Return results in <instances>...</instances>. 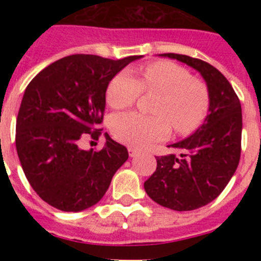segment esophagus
Here are the masks:
<instances>
[{"instance_id": "obj_1", "label": "esophagus", "mask_w": 261, "mask_h": 261, "mask_svg": "<svg viewBox=\"0 0 261 261\" xmlns=\"http://www.w3.org/2000/svg\"><path fill=\"white\" fill-rule=\"evenodd\" d=\"M128 153H129V156H135L136 154H137V150L133 149V147H128Z\"/></svg>"}]
</instances>
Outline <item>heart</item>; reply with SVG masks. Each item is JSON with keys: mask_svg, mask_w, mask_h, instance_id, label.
I'll return each instance as SVG.
<instances>
[{"mask_svg": "<svg viewBox=\"0 0 261 261\" xmlns=\"http://www.w3.org/2000/svg\"><path fill=\"white\" fill-rule=\"evenodd\" d=\"M142 91L161 94L154 108L155 116L124 112L112 116L110 129L115 138L142 149L162 141L171 132L190 135L202 123L208 111V90L190 71L171 61L147 64L136 78L129 70L117 73L108 85L106 99L115 110L130 107Z\"/></svg>", "mask_w": 261, "mask_h": 261, "instance_id": "1", "label": "heart"}]
</instances>
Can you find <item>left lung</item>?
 <instances>
[{"instance_id": "8db88e82", "label": "left lung", "mask_w": 261, "mask_h": 261, "mask_svg": "<svg viewBox=\"0 0 261 261\" xmlns=\"http://www.w3.org/2000/svg\"><path fill=\"white\" fill-rule=\"evenodd\" d=\"M192 66L209 91V114L192 136L172 144L181 151L156 156V170L144 183L156 204L172 211H195L217 199L234 175L241 159L242 107L225 75L200 59L162 53Z\"/></svg>"}]
</instances>
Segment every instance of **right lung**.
I'll return each mask as SVG.
<instances>
[{
    "label": "right lung",
    "mask_w": 261,
    "mask_h": 261,
    "mask_svg": "<svg viewBox=\"0 0 261 261\" xmlns=\"http://www.w3.org/2000/svg\"><path fill=\"white\" fill-rule=\"evenodd\" d=\"M140 57L71 55L43 69L26 87L15 146L32 190L53 208L80 212L95 205L128 159L126 147L108 135L102 150L80 145L98 140L110 81Z\"/></svg>",
    "instance_id": "1"
}]
</instances>
